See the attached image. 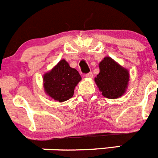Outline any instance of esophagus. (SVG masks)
Returning <instances> with one entry per match:
<instances>
[{"label": "esophagus", "mask_w": 158, "mask_h": 158, "mask_svg": "<svg viewBox=\"0 0 158 158\" xmlns=\"http://www.w3.org/2000/svg\"><path fill=\"white\" fill-rule=\"evenodd\" d=\"M85 77H88V78H91L93 77V73H91V72H89V73H88L85 74Z\"/></svg>", "instance_id": "1"}]
</instances>
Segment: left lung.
<instances>
[{
    "instance_id": "left-lung-1",
    "label": "left lung",
    "mask_w": 158,
    "mask_h": 158,
    "mask_svg": "<svg viewBox=\"0 0 158 158\" xmlns=\"http://www.w3.org/2000/svg\"><path fill=\"white\" fill-rule=\"evenodd\" d=\"M99 69L94 81L102 95L111 99L123 95L128 85V70L108 56L99 64Z\"/></svg>"
}]
</instances>
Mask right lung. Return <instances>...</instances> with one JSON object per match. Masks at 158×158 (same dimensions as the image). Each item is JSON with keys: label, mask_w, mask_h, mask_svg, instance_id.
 I'll return each instance as SVG.
<instances>
[{"label": "right lung", "mask_w": 158, "mask_h": 158, "mask_svg": "<svg viewBox=\"0 0 158 158\" xmlns=\"http://www.w3.org/2000/svg\"><path fill=\"white\" fill-rule=\"evenodd\" d=\"M81 80V77L77 70L62 60L43 76V85L48 95L61 102L73 97L74 88Z\"/></svg>", "instance_id": "right-lung-1"}]
</instances>
